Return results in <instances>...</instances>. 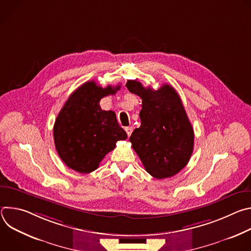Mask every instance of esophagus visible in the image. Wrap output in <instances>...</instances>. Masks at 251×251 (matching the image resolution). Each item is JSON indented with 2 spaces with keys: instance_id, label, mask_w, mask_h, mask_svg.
I'll list each match as a JSON object with an SVG mask.
<instances>
[{
  "instance_id": "esophagus-1",
  "label": "esophagus",
  "mask_w": 251,
  "mask_h": 251,
  "mask_svg": "<svg viewBox=\"0 0 251 251\" xmlns=\"http://www.w3.org/2000/svg\"><path fill=\"white\" fill-rule=\"evenodd\" d=\"M125 131H126V133H127V135H128V137H129V136L132 134V132H133V128L130 127V126H128V127L125 128Z\"/></svg>"
}]
</instances>
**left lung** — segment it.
Segmentation results:
<instances>
[{"mask_svg":"<svg viewBox=\"0 0 251 251\" xmlns=\"http://www.w3.org/2000/svg\"><path fill=\"white\" fill-rule=\"evenodd\" d=\"M126 87L142 99L141 126L130 137L132 148L152 176H175L189 163L195 141L180 96L169 84L154 90L131 79Z\"/></svg>","mask_w":251,"mask_h":251,"instance_id":"obj_1","label":"left lung"}]
</instances>
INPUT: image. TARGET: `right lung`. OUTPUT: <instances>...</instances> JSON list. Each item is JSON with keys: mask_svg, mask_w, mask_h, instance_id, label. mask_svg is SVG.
<instances>
[{"mask_svg": "<svg viewBox=\"0 0 251 251\" xmlns=\"http://www.w3.org/2000/svg\"><path fill=\"white\" fill-rule=\"evenodd\" d=\"M120 86H98L87 81L71 94L58 113L53 126L58 156L70 169L88 174L112 151L116 142L127 138L113 111L102 110L101 98L113 95Z\"/></svg>", "mask_w": 251, "mask_h": 251, "instance_id": "obj_1", "label": "right lung"}]
</instances>
